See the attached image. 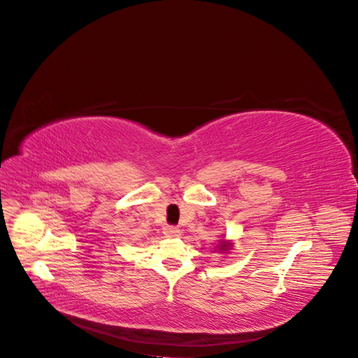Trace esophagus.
Returning a JSON list of instances; mask_svg holds the SVG:
<instances>
[{
    "instance_id": "esophagus-1",
    "label": "esophagus",
    "mask_w": 358,
    "mask_h": 358,
    "mask_svg": "<svg viewBox=\"0 0 358 358\" xmlns=\"http://www.w3.org/2000/svg\"><path fill=\"white\" fill-rule=\"evenodd\" d=\"M164 234L168 236V238H176V236H180V229L176 228V227H166L164 229Z\"/></svg>"
}]
</instances>
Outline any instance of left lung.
Returning <instances> with one entry per match:
<instances>
[{"mask_svg": "<svg viewBox=\"0 0 358 358\" xmlns=\"http://www.w3.org/2000/svg\"><path fill=\"white\" fill-rule=\"evenodd\" d=\"M231 248H232V243L228 242V241H224V239H222V241L219 242V245H217V250H219L220 252H228Z\"/></svg>", "mask_w": 358, "mask_h": 358, "instance_id": "left-lung-1", "label": "left lung"}]
</instances>
